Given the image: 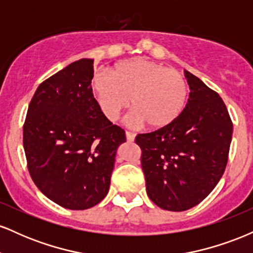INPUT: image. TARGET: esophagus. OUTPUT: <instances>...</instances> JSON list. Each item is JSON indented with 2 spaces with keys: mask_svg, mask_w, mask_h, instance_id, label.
Here are the masks:
<instances>
[{
  "mask_svg": "<svg viewBox=\"0 0 253 253\" xmlns=\"http://www.w3.org/2000/svg\"><path fill=\"white\" fill-rule=\"evenodd\" d=\"M134 138H135V134L134 133H132V132H129V130H126V139H127V141H133L134 140Z\"/></svg>",
  "mask_w": 253,
  "mask_h": 253,
  "instance_id": "34e87169",
  "label": "esophagus"
}]
</instances>
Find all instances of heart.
<instances>
[{
    "label": "heart",
    "mask_w": 253,
    "mask_h": 253,
    "mask_svg": "<svg viewBox=\"0 0 253 253\" xmlns=\"http://www.w3.org/2000/svg\"><path fill=\"white\" fill-rule=\"evenodd\" d=\"M90 88L108 120H117L128 108L130 98L133 123L152 129L170 126L182 114L188 96L187 82L178 71L147 58L117 64L110 77L92 78Z\"/></svg>",
    "instance_id": "obj_1"
}]
</instances>
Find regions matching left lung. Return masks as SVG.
Listing matches in <instances>:
<instances>
[{
  "label": "left lung",
  "instance_id": "obj_1",
  "mask_svg": "<svg viewBox=\"0 0 253 253\" xmlns=\"http://www.w3.org/2000/svg\"><path fill=\"white\" fill-rule=\"evenodd\" d=\"M190 92L170 126L135 136L146 193L165 211H183L203 201L228 161L233 124L222 98L184 70Z\"/></svg>",
  "mask_w": 253,
  "mask_h": 253
}]
</instances>
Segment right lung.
<instances>
[{"label": "right lung", "instance_id": "right-lung-1", "mask_svg": "<svg viewBox=\"0 0 253 253\" xmlns=\"http://www.w3.org/2000/svg\"><path fill=\"white\" fill-rule=\"evenodd\" d=\"M94 60L80 59L38 86L24 124V149L34 184L72 211L106 197L125 130L103 115L91 92Z\"/></svg>", "mask_w": 253, "mask_h": 253}]
</instances>
